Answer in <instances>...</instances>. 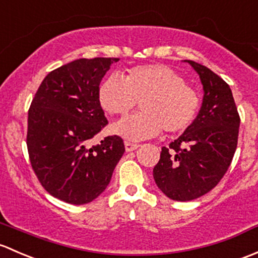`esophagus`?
Segmentation results:
<instances>
[{
  "label": "esophagus",
  "instance_id": "esophagus-1",
  "mask_svg": "<svg viewBox=\"0 0 258 258\" xmlns=\"http://www.w3.org/2000/svg\"><path fill=\"white\" fill-rule=\"evenodd\" d=\"M124 145H125L126 151H133L135 150V149L139 148V144H135V143H130V142H125L124 143Z\"/></svg>",
  "mask_w": 258,
  "mask_h": 258
}]
</instances>
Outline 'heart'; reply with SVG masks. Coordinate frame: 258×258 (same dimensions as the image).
<instances>
[{
	"label": "heart",
	"instance_id": "1",
	"mask_svg": "<svg viewBox=\"0 0 258 258\" xmlns=\"http://www.w3.org/2000/svg\"><path fill=\"white\" fill-rule=\"evenodd\" d=\"M99 103L111 115H125L139 102L142 111L124 118L111 132L129 140H143L187 128L199 109V95L184 78L163 64L138 66L125 77L110 74L98 89Z\"/></svg>",
	"mask_w": 258,
	"mask_h": 258
}]
</instances>
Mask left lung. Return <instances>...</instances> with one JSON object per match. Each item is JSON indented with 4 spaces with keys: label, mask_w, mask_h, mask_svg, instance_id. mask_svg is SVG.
I'll return each instance as SVG.
<instances>
[{
    "label": "left lung",
    "mask_w": 258,
    "mask_h": 258,
    "mask_svg": "<svg viewBox=\"0 0 258 258\" xmlns=\"http://www.w3.org/2000/svg\"><path fill=\"white\" fill-rule=\"evenodd\" d=\"M204 89L198 116L186 130L163 147L153 170L158 187L171 200L190 201L212 190L227 171L237 148L240 116L226 82L208 67L185 60Z\"/></svg>",
    "instance_id": "8db88e82"
}]
</instances>
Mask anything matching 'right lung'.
<instances>
[{"label": "right lung", "mask_w": 258, "mask_h": 258, "mask_svg": "<svg viewBox=\"0 0 258 258\" xmlns=\"http://www.w3.org/2000/svg\"><path fill=\"white\" fill-rule=\"evenodd\" d=\"M119 58H81L47 74L28 110L27 148L42 186L54 198L83 205L109 185L123 156V139L105 137L90 145L108 124L100 107V81Z\"/></svg>", "instance_id": "right-lung-1"}]
</instances>
